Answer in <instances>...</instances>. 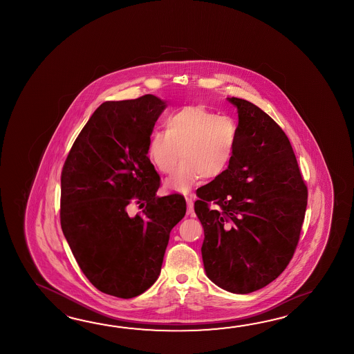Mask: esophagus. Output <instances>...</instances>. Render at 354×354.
Segmentation results:
<instances>
[{
  "instance_id": "esophagus-1",
  "label": "esophagus",
  "mask_w": 354,
  "mask_h": 354,
  "mask_svg": "<svg viewBox=\"0 0 354 354\" xmlns=\"http://www.w3.org/2000/svg\"><path fill=\"white\" fill-rule=\"evenodd\" d=\"M186 203H187V215L194 216V195H189L186 197Z\"/></svg>"
}]
</instances>
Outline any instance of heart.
<instances>
[{
    "label": "heart",
    "instance_id": "b5f03b06",
    "mask_svg": "<svg viewBox=\"0 0 354 354\" xmlns=\"http://www.w3.org/2000/svg\"><path fill=\"white\" fill-rule=\"evenodd\" d=\"M165 130L151 133L148 157L162 174H171L167 188L188 192L201 177L218 178L230 166L238 147V124L203 106H185L169 113Z\"/></svg>",
    "mask_w": 354,
    "mask_h": 354
}]
</instances>
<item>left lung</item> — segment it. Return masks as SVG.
Listing matches in <instances>:
<instances>
[{
  "mask_svg": "<svg viewBox=\"0 0 354 354\" xmlns=\"http://www.w3.org/2000/svg\"><path fill=\"white\" fill-rule=\"evenodd\" d=\"M238 109V147L229 168L198 189L207 277L234 294H249L285 271L300 239L308 187L285 131L247 100ZM218 204L211 209L210 203Z\"/></svg>",
  "mask_w": 354,
  "mask_h": 354,
  "instance_id": "left-lung-1",
  "label": "left lung"
}]
</instances>
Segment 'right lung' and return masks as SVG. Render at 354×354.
<instances>
[{"instance_id":"obj_1","label":"right lung","mask_w":354,"mask_h":354,"mask_svg":"<svg viewBox=\"0 0 354 354\" xmlns=\"http://www.w3.org/2000/svg\"><path fill=\"white\" fill-rule=\"evenodd\" d=\"M166 102L107 101L92 113L60 176V225L83 274L104 294L131 299L157 281L169 233L186 214L180 194L158 197L148 142ZM133 201L144 211L130 218Z\"/></svg>"}]
</instances>
